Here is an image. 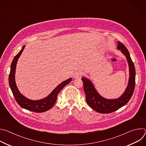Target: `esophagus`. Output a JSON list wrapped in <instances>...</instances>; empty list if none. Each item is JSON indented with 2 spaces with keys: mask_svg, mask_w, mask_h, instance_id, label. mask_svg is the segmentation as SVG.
<instances>
[{
  "mask_svg": "<svg viewBox=\"0 0 146 146\" xmlns=\"http://www.w3.org/2000/svg\"><path fill=\"white\" fill-rule=\"evenodd\" d=\"M82 75V73L80 71H76L73 73V77L74 78H80Z\"/></svg>",
  "mask_w": 146,
  "mask_h": 146,
  "instance_id": "esophagus-1",
  "label": "esophagus"
}]
</instances>
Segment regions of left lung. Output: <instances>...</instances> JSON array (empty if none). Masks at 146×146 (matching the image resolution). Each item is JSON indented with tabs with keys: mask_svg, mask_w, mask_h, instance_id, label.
Instances as JSON below:
<instances>
[{
	"mask_svg": "<svg viewBox=\"0 0 146 146\" xmlns=\"http://www.w3.org/2000/svg\"><path fill=\"white\" fill-rule=\"evenodd\" d=\"M117 49L121 50L122 53L126 56L129 69V78L128 86L124 93L119 98L115 99L104 98L98 93L92 82L89 79L86 77L81 78L87 104L92 109L100 113H110L125 105L131 98L134 91L136 72L129 52L126 47L119 41H118Z\"/></svg>",
	"mask_w": 146,
	"mask_h": 146,
	"instance_id": "left-lung-1",
	"label": "left lung"
}]
</instances>
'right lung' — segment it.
Returning <instances> with one entry per match:
<instances>
[{
  "label": "right lung",
  "instance_id": "1",
  "mask_svg": "<svg viewBox=\"0 0 146 146\" xmlns=\"http://www.w3.org/2000/svg\"><path fill=\"white\" fill-rule=\"evenodd\" d=\"M24 48L25 46L23 47L22 49L21 50V51L17 54V55H15V56L13 59V60L11 65L10 72L9 77V86L15 100L21 107L33 112H44L50 109L54 105V104L57 99L58 94L62 88L68 84L72 81V78H69V79L60 83L48 96L43 99L38 100H32L27 98L19 92L17 87L15 81V73L17 63L19 57L23 52Z\"/></svg>",
  "mask_w": 146,
  "mask_h": 146
}]
</instances>
